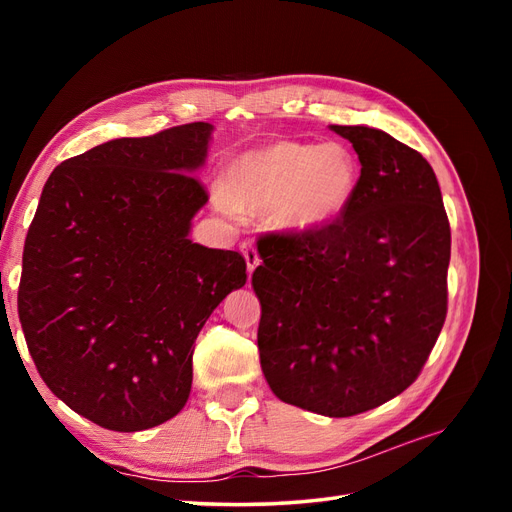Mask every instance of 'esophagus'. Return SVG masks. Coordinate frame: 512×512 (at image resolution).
Listing matches in <instances>:
<instances>
[{"label": "esophagus", "mask_w": 512, "mask_h": 512, "mask_svg": "<svg viewBox=\"0 0 512 512\" xmlns=\"http://www.w3.org/2000/svg\"><path fill=\"white\" fill-rule=\"evenodd\" d=\"M241 254L245 256V262H247V273H252L260 265V256L256 252V247L245 241V243H241Z\"/></svg>", "instance_id": "34e87169"}]
</instances>
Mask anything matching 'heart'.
Listing matches in <instances>:
<instances>
[{
	"instance_id": "obj_1",
	"label": "heart",
	"mask_w": 512,
	"mask_h": 512,
	"mask_svg": "<svg viewBox=\"0 0 512 512\" xmlns=\"http://www.w3.org/2000/svg\"><path fill=\"white\" fill-rule=\"evenodd\" d=\"M359 181L361 164L348 145L280 138L239 153L213 185V200L226 211H265L286 232H314L342 218Z\"/></svg>"
}]
</instances>
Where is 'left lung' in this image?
Here are the masks:
<instances>
[{"label": "left lung", "mask_w": 512, "mask_h": 512, "mask_svg": "<svg viewBox=\"0 0 512 512\" xmlns=\"http://www.w3.org/2000/svg\"><path fill=\"white\" fill-rule=\"evenodd\" d=\"M348 138L361 181L342 218L314 232L262 237L260 367L286 404L354 416L404 393L446 318L451 226L421 153L367 126Z\"/></svg>", "instance_id": "obj_1"}]
</instances>
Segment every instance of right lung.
Listing matches in <instances>:
<instances>
[{
	"mask_svg": "<svg viewBox=\"0 0 512 512\" xmlns=\"http://www.w3.org/2000/svg\"><path fill=\"white\" fill-rule=\"evenodd\" d=\"M211 123L115 138L61 162L29 226L19 320L46 386L104 429L179 414L194 342L245 284L239 252L188 239Z\"/></svg>",
	"mask_w": 512,
	"mask_h": 512,
	"instance_id": "obj_1",
	"label": "right lung"
}]
</instances>
